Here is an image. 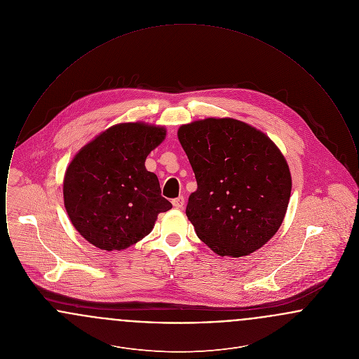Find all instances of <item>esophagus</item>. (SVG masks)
<instances>
[{
	"label": "esophagus",
	"instance_id": "1",
	"mask_svg": "<svg viewBox=\"0 0 359 359\" xmlns=\"http://www.w3.org/2000/svg\"><path fill=\"white\" fill-rule=\"evenodd\" d=\"M184 202H186L184 198H183V196H179V198H176V199L172 201V205H173V207H176V208H183Z\"/></svg>",
	"mask_w": 359,
	"mask_h": 359
}]
</instances>
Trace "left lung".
<instances>
[{
    "label": "left lung",
    "mask_w": 359,
    "mask_h": 359,
    "mask_svg": "<svg viewBox=\"0 0 359 359\" xmlns=\"http://www.w3.org/2000/svg\"><path fill=\"white\" fill-rule=\"evenodd\" d=\"M177 137L198 183L186 210L196 236L221 257L262 248L284 221L292 189L277 145L234 118L194 121Z\"/></svg>",
    "instance_id": "1"
}]
</instances>
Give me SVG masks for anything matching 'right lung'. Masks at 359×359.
<instances>
[{"instance_id":"right-lung-1","label":"right lung","mask_w":359,"mask_h":359,"mask_svg":"<svg viewBox=\"0 0 359 359\" xmlns=\"http://www.w3.org/2000/svg\"><path fill=\"white\" fill-rule=\"evenodd\" d=\"M164 126L117 123L74 156L63 180L65 207L76 231L102 250H123L148 236L171 210L145 160L165 138Z\"/></svg>"}]
</instances>
